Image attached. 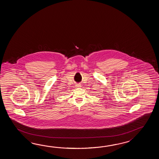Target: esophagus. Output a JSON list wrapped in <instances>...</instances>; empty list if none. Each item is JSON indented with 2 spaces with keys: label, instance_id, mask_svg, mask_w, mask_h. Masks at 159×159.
I'll list each match as a JSON object with an SVG mask.
<instances>
[{
  "label": "esophagus",
  "instance_id": "34e87169",
  "mask_svg": "<svg viewBox=\"0 0 159 159\" xmlns=\"http://www.w3.org/2000/svg\"><path fill=\"white\" fill-rule=\"evenodd\" d=\"M76 86V88H81V85L80 84H76V86Z\"/></svg>",
  "mask_w": 159,
  "mask_h": 159
}]
</instances>
